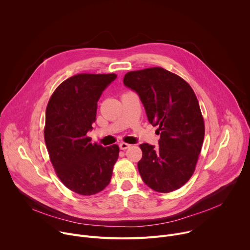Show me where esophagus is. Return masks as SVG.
Listing matches in <instances>:
<instances>
[{"label": "esophagus", "mask_w": 250, "mask_h": 250, "mask_svg": "<svg viewBox=\"0 0 250 250\" xmlns=\"http://www.w3.org/2000/svg\"><path fill=\"white\" fill-rule=\"evenodd\" d=\"M129 147H130V145L126 144V142H121V144H120V148L122 150H125V149H127Z\"/></svg>", "instance_id": "1"}]
</instances>
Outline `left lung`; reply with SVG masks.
<instances>
[{
  "label": "left lung",
  "mask_w": 250,
  "mask_h": 250,
  "mask_svg": "<svg viewBox=\"0 0 250 250\" xmlns=\"http://www.w3.org/2000/svg\"><path fill=\"white\" fill-rule=\"evenodd\" d=\"M124 84L144 104L148 122L157 126L159 147L139 146L137 163L144 182L159 193L181 188L192 177L202 149L205 123L192 87L161 67L130 71Z\"/></svg>",
  "instance_id": "left-lung-1"
}]
</instances>
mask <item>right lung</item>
Masks as SVG:
<instances>
[{"label": "right lung", "instance_id": "1", "mask_svg": "<svg viewBox=\"0 0 250 250\" xmlns=\"http://www.w3.org/2000/svg\"><path fill=\"white\" fill-rule=\"evenodd\" d=\"M117 78L81 73L63 81L51 95L45 113L44 140L60 181L71 191L91 196L110 184L120 148L92 144L87 132L96 121L97 102Z\"/></svg>", "mask_w": 250, "mask_h": 250}]
</instances>
